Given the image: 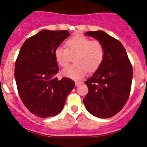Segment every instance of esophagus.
Masks as SVG:
<instances>
[{
	"label": "esophagus",
	"instance_id": "34e87169",
	"mask_svg": "<svg viewBox=\"0 0 147 147\" xmlns=\"http://www.w3.org/2000/svg\"><path fill=\"white\" fill-rule=\"evenodd\" d=\"M83 84V82H79V81H77V82H75V85L76 86H80L81 84Z\"/></svg>",
	"mask_w": 147,
	"mask_h": 147
}]
</instances>
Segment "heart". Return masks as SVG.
<instances>
[{
    "mask_svg": "<svg viewBox=\"0 0 147 147\" xmlns=\"http://www.w3.org/2000/svg\"><path fill=\"white\" fill-rule=\"evenodd\" d=\"M67 48L58 46L55 48L54 56L61 67L68 65L71 56H74L75 63L62 70V75L74 79H82L87 72L95 71L102 65L104 59V48L97 40L91 41L86 36L77 35L66 41Z\"/></svg>",
    "mask_w": 147,
    "mask_h": 147,
    "instance_id": "1",
    "label": "heart"
}]
</instances>
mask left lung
<instances>
[{
  "label": "left lung",
  "instance_id": "8db88e82",
  "mask_svg": "<svg viewBox=\"0 0 147 147\" xmlns=\"http://www.w3.org/2000/svg\"><path fill=\"white\" fill-rule=\"evenodd\" d=\"M86 36L102 43L104 59L102 65L85 83L88 92L83 102L87 111L99 118L111 117L123 109L129 99L133 68L123 45L105 32H87Z\"/></svg>",
  "mask_w": 147,
  "mask_h": 147
}]
</instances>
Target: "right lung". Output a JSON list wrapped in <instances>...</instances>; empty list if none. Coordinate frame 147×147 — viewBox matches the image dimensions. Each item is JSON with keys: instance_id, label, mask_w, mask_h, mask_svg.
<instances>
[{"instance_id": "obj_1", "label": "right lung", "mask_w": 147, "mask_h": 147, "mask_svg": "<svg viewBox=\"0 0 147 147\" xmlns=\"http://www.w3.org/2000/svg\"><path fill=\"white\" fill-rule=\"evenodd\" d=\"M70 36L67 30H43L28 38L15 63L14 77L18 94L25 107L41 118L57 115L63 110L75 82L58 80L55 48Z\"/></svg>"}]
</instances>
